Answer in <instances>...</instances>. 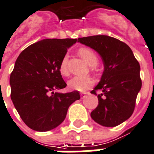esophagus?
<instances>
[{"label":"esophagus","mask_w":154,"mask_h":154,"mask_svg":"<svg viewBox=\"0 0 154 154\" xmlns=\"http://www.w3.org/2000/svg\"><path fill=\"white\" fill-rule=\"evenodd\" d=\"M88 94H89V93H82V94H81V97H82V98H84L85 97V95H87Z\"/></svg>","instance_id":"esophagus-1"}]
</instances>
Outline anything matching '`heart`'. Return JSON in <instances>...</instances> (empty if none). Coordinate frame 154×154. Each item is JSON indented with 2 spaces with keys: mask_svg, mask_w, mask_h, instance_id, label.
Wrapping results in <instances>:
<instances>
[{
  "mask_svg": "<svg viewBox=\"0 0 154 154\" xmlns=\"http://www.w3.org/2000/svg\"><path fill=\"white\" fill-rule=\"evenodd\" d=\"M78 53L86 61L87 64L91 67L92 69H94V67L98 64L97 56L92 49H89V48H82L79 49ZM67 62V57L65 56L62 58L60 65H59V71H60V74L63 76H67L69 74ZM93 85H94V80L89 76H77V77H72V79H70L68 82V86L70 89L80 92L86 91L87 89H89Z\"/></svg>",
  "mask_w": 154,
  "mask_h": 154,
  "instance_id": "1",
  "label": "heart"
}]
</instances>
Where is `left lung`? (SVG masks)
<instances>
[{
    "label": "left lung",
    "mask_w": 154,
    "mask_h": 154,
    "mask_svg": "<svg viewBox=\"0 0 154 154\" xmlns=\"http://www.w3.org/2000/svg\"><path fill=\"white\" fill-rule=\"evenodd\" d=\"M101 56L104 71L101 81L92 90L98 105L91 117L102 126L114 127L129 119L134 112L137 96L141 88L140 65L131 49L114 37L97 35L78 38ZM98 90L100 94H97Z\"/></svg>",
    "instance_id": "1"
}]
</instances>
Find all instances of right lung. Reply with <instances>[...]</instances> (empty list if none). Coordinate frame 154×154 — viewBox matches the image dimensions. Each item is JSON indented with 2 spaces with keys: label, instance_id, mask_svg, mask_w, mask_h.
<instances>
[{
  "label": "right lung",
  "instance_id": "add662e5",
  "mask_svg": "<svg viewBox=\"0 0 154 154\" xmlns=\"http://www.w3.org/2000/svg\"><path fill=\"white\" fill-rule=\"evenodd\" d=\"M77 39H44L24 49L10 75L11 100L20 118L39 132L55 129L65 120L69 107L80 99L78 91L57 93L66 83L59 71L67 49Z\"/></svg>",
  "mask_w": 154,
  "mask_h": 154
}]
</instances>
